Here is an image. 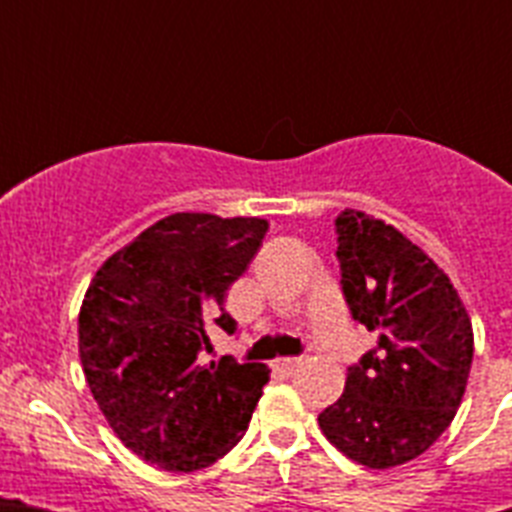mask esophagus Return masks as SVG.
Listing matches in <instances>:
<instances>
[{"mask_svg": "<svg viewBox=\"0 0 512 512\" xmlns=\"http://www.w3.org/2000/svg\"><path fill=\"white\" fill-rule=\"evenodd\" d=\"M300 364H302L300 359H295V356H289V359H277V361H274V369H277V372L282 374V377H292V374H295L297 369H300Z\"/></svg>", "mask_w": 512, "mask_h": 512, "instance_id": "1", "label": "esophagus"}]
</instances>
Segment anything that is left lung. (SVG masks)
I'll return each mask as SVG.
<instances>
[{
	"mask_svg": "<svg viewBox=\"0 0 512 512\" xmlns=\"http://www.w3.org/2000/svg\"><path fill=\"white\" fill-rule=\"evenodd\" d=\"M341 287L377 346L348 366L346 390L318 415L338 451L369 469L418 459L454 420L474 356L469 312L410 238L359 210L336 217Z\"/></svg>",
	"mask_w": 512,
	"mask_h": 512,
	"instance_id": "left-lung-1",
	"label": "left lung"
}]
</instances>
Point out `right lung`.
<instances>
[{
  "label": "right lung",
  "mask_w": 512,
  "mask_h": 512,
  "mask_svg": "<svg viewBox=\"0 0 512 512\" xmlns=\"http://www.w3.org/2000/svg\"><path fill=\"white\" fill-rule=\"evenodd\" d=\"M269 223L174 212L104 261L79 310V356L115 436L169 472L223 459L248 428L269 366L200 364L207 325L235 333L225 292Z\"/></svg>",
  "instance_id": "obj_1"
}]
</instances>
